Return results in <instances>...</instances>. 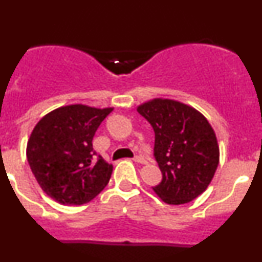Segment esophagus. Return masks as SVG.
<instances>
[{"mask_svg": "<svg viewBox=\"0 0 262 262\" xmlns=\"http://www.w3.org/2000/svg\"><path fill=\"white\" fill-rule=\"evenodd\" d=\"M133 161L137 162V163H140V164H145V163H147V161H145V159L143 158V157H140V156H136V157H134Z\"/></svg>", "mask_w": 262, "mask_h": 262, "instance_id": "obj_1", "label": "esophagus"}]
</instances>
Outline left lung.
Returning a JSON list of instances; mask_svg holds the SVG:
<instances>
[{
	"label": "left lung",
	"mask_w": 262,
	"mask_h": 262,
	"mask_svg": "<svg viewBox=\"0 0 262 262\" xmlns=\"http://www.w3.org/2000/svg\"><path fill=\"white\" fill-rule=\"evenodd\" d=\"M137 110L156 134L154 157L163 178L153 191L168 205L193 201L210 186L220 162L211 124L193 106L173 99H152Z\"/></svg>",
	"instance_id": "1"
}]
</instances>
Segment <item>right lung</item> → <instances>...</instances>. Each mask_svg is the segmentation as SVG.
I'll use <instances>...</instances> for the list:
<instances>
[{"mask_svg": "<svg viewBox=\"0 0 262 262\" xmlns=\"http://www.w3.org/2000/svg\"><path fill=\"white\" fill-rule=\"evenodd\" d=\"M114 108L85 104L60 106L43 115L27 140L30 168L42 191L61 205H84L108 184L113 164L93 149L96 129Z\"/></svg>", "mask_w": 262, "mask_h": 262, "instance_id": "add662e5", "label": "right lung"}]
</instances>
